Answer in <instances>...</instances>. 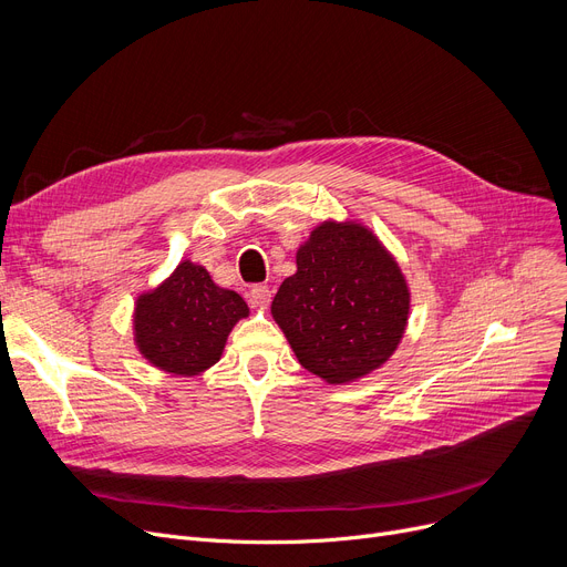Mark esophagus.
<instances>
[{
    "instance_id": "esophagus-1",
    "label": "esophagus",
    "mask_w": 567,
    "mask_h": 567,
    "mask_svg": "<svg viewBox=\"0 0 567 567\" xmlns=\"http://www.w3.org/2000/svg\"><path fill=\"white\" fill-rule=\"evenodd\" d=\"M248 296H250V303L255 308H266L268 303H271V289H268L266 285H255Z\"/></svg>"
}]
</instances>
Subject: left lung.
<instances>
[{
	"label": "left lung",
	"mask_w": 567,
	"mask_h": 567,
	"mask_svg": "<svg viewBox=\"0 0 567 567\" xmlns=\"http://www.w3.org/2000/svg\"><path fill=\"white\" fill-rule=\"evenodd\" d=\"M411 291L398 259L355 220H323L271 303L299 363L326 383L379 370L404 338Z\"/></svg>",
	"instance_id": "8db88e82"
}]
</instances>
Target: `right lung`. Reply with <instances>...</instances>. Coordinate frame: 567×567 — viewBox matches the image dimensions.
<instances>
[{
    "label": "right lung",
    "instance_id": "add662e5",
    "mask_svg": "<svg viewBox=\"0 0 567 567\" xmlns=\"http://www.w3.org/2000/svg\"><path fill=\"white\" fill-rule=\"evenodd\" d=\"M248 315L241 296L218 287L204 266L184 259L156 289L137 296L135 347L154 368L195 377L220 361L227 336Z\"/></svg>",
    "mask_w": 567,
    "mask_h": 567
}]
</instances>
